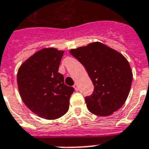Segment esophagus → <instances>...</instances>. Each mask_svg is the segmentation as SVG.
<instances>
[{"label": "esophagus", "instance_id": "1", "mask_svg": "<svg viewBox=\"0 0 149 149\" xmlns=\"http://www.w3.org/2000/svg\"><path fill=\"white\" fill-rule=\"evenodd\" d=\"M73 87L75 88V90H78V86H77V84H75L74 85H73Z\"/></svg>", "mask_w": 149, "mask_h": 149}]
</instances>
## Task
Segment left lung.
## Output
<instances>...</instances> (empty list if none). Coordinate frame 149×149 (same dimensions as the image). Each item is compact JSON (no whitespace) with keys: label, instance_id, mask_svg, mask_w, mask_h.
I'll use <instances>...</instances> for the list:
<instances>
[{"label":"left lung","instance_id":"1","mask_svg":"<svg viewBox=\"0 0 149 149\" xmlns=\"http://www.w3.org/2000/svg\"><path fill=\"white\" fill-rule=\"evenodd\" d=\"M70 52L85 67L94 86L93 93L85 97L89 111L96 115L108 116L120 109L129 94L133 77L127 59L100 42Z\"/></svg>","mask_w":149,"mask_h":149}]
</instances>
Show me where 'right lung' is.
<instances>
[{"instance_id": "add662e5", "label": "right lung", "mask_w": 149, "mask_h": 149, "mask_svg": "<svg viewBox=\"0 0 149 149\" xmlns=\"http://www.w3.org/2000/svg\"><path fill=\"white\" fill-rule=\"evenodd\" d=\"M63 53L53 48L43 49L28 58L17 72V86L24 104L48 120L57 119L67 112L74 92L58 72Z\"/></svg>"}]
</instances>
